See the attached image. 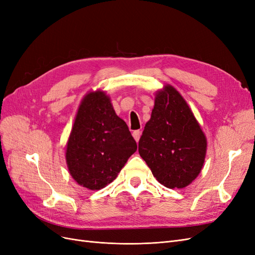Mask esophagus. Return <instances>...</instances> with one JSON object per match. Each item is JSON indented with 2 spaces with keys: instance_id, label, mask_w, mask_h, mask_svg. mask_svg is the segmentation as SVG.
I'll list each match as a JSON object with an SVG mask.
<instances>
[{
  "instance_id": "obj_1",
  "label": "esophagus",
  "mask_w": 255,
  "mask_h": 255,
  "mask_svg": "<svg viewBox=\"0 0 255 255\" xmlns=\"http://www.w3.org/2000/svg\"><path fill=\"white\" fill-rule=\"evenodd\" d=\"M140 135H141V132H140V130H134V132H133V137H134V139H135L136 141L139 140Z\"/></svg>"
}]
</instances>
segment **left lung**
<instances>
[{
	"label": "left lung",
	"instance_id": "1",
	"mask_svg": "<svg viewBox=\"0 0 255 255\" xmlns=\"http://www.w3.org/2000/svg\"><path fill=\"white\" fill-rule=\"evenodd\" d=\"M138 151L156 180L168 188L186 187L201 171L205 135L186 101L170 85L157 91Z\"/></svg>",
	"mask_w": 255,
	"mask_h": 255
}]
</instances>
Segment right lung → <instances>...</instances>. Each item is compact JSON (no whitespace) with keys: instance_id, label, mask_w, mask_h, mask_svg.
<instances>
[{"instance_id":"add662e5","label":"right lung","mask_w":255,"mask_h":255,"mask_svg":"<svg viewBox=\"0 0 255 255\" xmlns=\"http://www.w3.org/2000/svg\"><path fill=\"white\" fill-rule=\"evenodd\" d=\"M137 150L127 123L116 115L102 91L83 99L69 137V171L82 186L98 190L112 183Z\"/></svg>"}]
</instances>
